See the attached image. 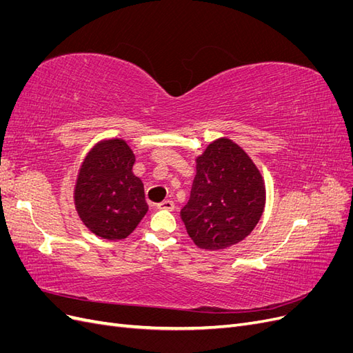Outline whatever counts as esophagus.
<instances>
[{"label":"esophagus","instance_id":"34e87169","mask_svg":"<svg viewBox=\"0 0 353 353\" xmlns=\"http://www.w3.org/2000/svg\"><path fill=\"white\" fill-rule=\"evenodd\" d=\"M175 205L172 200H163L162 203H159L157 205V209H163V210H174Z\"/></svg>","mask_w":353,"mask_h":353}]
</instances>
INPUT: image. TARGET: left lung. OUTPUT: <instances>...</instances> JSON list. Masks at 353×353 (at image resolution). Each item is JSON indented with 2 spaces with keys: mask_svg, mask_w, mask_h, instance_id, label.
Segmentation results:
<instances>
[{
  "mask_svg": "<svg viewBox=\"0 0 353 353\" xmlns=\"http://www.w3.org/2000/svg\"><path fill=\"white\" fill-rule=\"evenodd\" d=\"M197 174L181 219L200 249L219 250L244 240L265 208L259 169L240 145L219 138L196 159Z\"/></svg>",
  "mask_w": 353,
  "mask_h": 353,
  "instance_id": "obj_1",
  "label": "left lung"
}]
</instances>
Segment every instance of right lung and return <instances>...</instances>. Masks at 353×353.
<instances>
[{"label": "right lung", "instance_id": "obj_1", "mask_svg": "<svg viewBox=\"0 0 353 353\" xmlns=\"http://www.w3.org/2000/svg\"><path fill=\"white\" fill-rule=\"evenodd\" d=\"M134 163L131 147L112 138L95 144L81 165L74 208L85 227L104 240L126 239L148 210Z\"/></svg>", "mask_w": 353, "mask_h": 353}]
</instances>
